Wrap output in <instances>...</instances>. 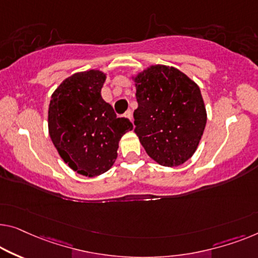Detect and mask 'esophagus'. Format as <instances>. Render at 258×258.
<instances>
[{
	"label": "esophagus",
	"instance_id": "esophagus-1",
	"mask_svg": "<svg viewBox=\"0 0 258 258\" xmlns=\"http://www.w3.org/2000/svg\"><path fill=\"white\" fill-rule=\"evenodd\" d=\"M124 116H125L126 118H128L131 121H133V113H132V111H131V110H127V111H126Z\"/></svg>",
	"mask_w": 258,
	"mask_h": 258
}]
</instances>
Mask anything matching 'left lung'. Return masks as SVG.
<instances>
[{"mask_svg":"<svg viewBox=\"0 0 258 258\" xmlns=\"http://www.w3.org/2000/svg\"><path fill=\"white\" fill-rule=\"evenodd\" d=\"M138 109L134 132L145 151L164 167L194 155L206 125L201 89L174 67L156 64L134 79Z\"/></svg>","mask_w":258,"mask_h":258,"instance_id":"obj_1","label":"left lung"}]
</instances>
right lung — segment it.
<instances>
[{"mask_svg": "<svg viewBox=\"0 0 258 258\" xmlns=\"http://www.w3.org/2000/svg\"><path fill=\"white\" fill-rule=\"evenodd\" d=\"M105 79L95 69L69 76L53 92L48 107L49 137L56 151L73 170L88 177L112 167L119 140L133 128L102 98Z\"/></svg>", "mask_w": 258, "mask_h": 258, "instance_id": "add662e5", "label": "right lung"}]
</instances>
